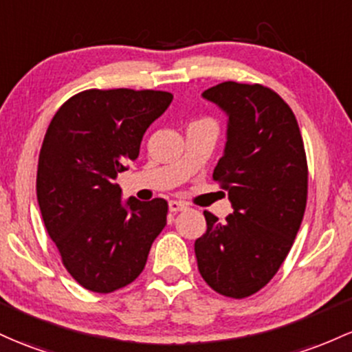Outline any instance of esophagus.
<instances>
[{
	"mask_svg": "<svg viewBox=\"0 0 352 352\" xmlns=\"http://www.w3.org/2000/svg\"><path fill=\"white\" fill-rule=\"evenodd\" d=\"M168 208H170V212H173V214H177V212L185 210V208H187V204L177 202V200H170V202H168Z\"/></svg>",
	"mask_w": 352,
	"mask_h": 352,
	"instance_id": "1",
	"label": "esophagus"
}]
</instances>
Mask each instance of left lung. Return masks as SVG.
Masks as SVG:
<instances>
[{"instance_id":"1","label":"left lung","mask_w":352,"mask_h":352,"mask_svg":"<svg viewBox=\"0 0 352 352\" xmlns=\"http://www.w3.org/2000/svg\"><path fill=\"white\" fill-rule=\"evenodd\" d=\"M202 96L229 117L214 180L234 212L223 223L204 212L197 265L215 292L244 299L276 276L294 244L307 202L306 150L291 107L270 88L223 82Z\"/></svg>"}]
</instances>
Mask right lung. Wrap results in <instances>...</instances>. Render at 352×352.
I'll use <instances>...</instances> for the list:
<instances>
[{
  "instance_id": "right-lung-1",
  "label": "right lung",
  "mask_w": 352,
  "mask_h": 352,
  "mask_svg": "<svg viewBox=\"0 0 352 352\" xmlns=\"http://www.w3.org/2000/svg\"><path fill=\"white\" fill-rule=\"evenodd\" d=\"M172 98L157 90H85L50 122L38 206L61 262L88 291L108 294L133 283L167 223V200L123 204L115 179L137 160L144 133Z\"/></svg>"
}]
</instances>
